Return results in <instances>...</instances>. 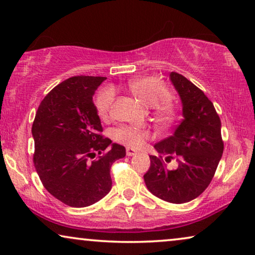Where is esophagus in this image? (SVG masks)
<instances>
[{"label":"esophagus","instance_id":"1","mask_svg":"<svg viewBox=\"0 0 255 255\" xmlns=\"http://www.w3.org/2000/svg\"><path fill=\"white\" fill-rule=\"evenodd\" d=\"M126 153H127L128 157H131V156L136 155V153H137V151H136V150H134V149H131V148H127L126 149Z\"/></svg>","mask_w":255,"mask_h":255}]
</instances>
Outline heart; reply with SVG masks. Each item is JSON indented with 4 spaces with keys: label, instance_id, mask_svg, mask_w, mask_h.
I'll return each instance as SVG.
<instances>
[{
    "label": "heart",
    "instance_id": "heart-1",
    "mask_svg": "<svg viewBox=\"0 0 255 255\" xmlns=\"http://www.w3.org/2000/svg\"><path fill=\"white\" fill-rule=\"evenodd\" d=\"M128 89L136 98L149 107L156 110L157 119L162 123H168L174 117L173 104L168 97L170 91L166 84L158 77L144 76L132 78L128 82ZM114 98L112 89H103L95 99L96 112L99 118L106 119L109 117ZM114 141L131 149H139L149 138V131L132 126H120L113 129Z\"/></svg>",
    "mask_w": 255,
    "mask_h": 255
}]
</instances>
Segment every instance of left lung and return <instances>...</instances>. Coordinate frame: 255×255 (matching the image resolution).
<instances>
[{"label":"left lung","mask_w":255,"mask_h":255,"mask_svg":"<svg viewBox=\"0 0 255 255\" xmlns=\"http://www.w3.org/2000/svg\"><path fill=\"white\" fill-rule=\"evenodd\" d=\"M171 81L182 102L181 124L174 134L155 144L158 156H150L143 175L146 187L157 198L185 203L198 198L213 180L223 155L221 119L202 90L182 75L172 71ZM178 162L175 170L166 162Z\"/></svg>","instance_id":"left-lung-1"}]
</instances>
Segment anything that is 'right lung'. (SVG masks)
<instances>
[{
    "mask_svg": "<svg viewBox=\"0 0 255 255\" xmlns=\"http://www.w3.org/2000/svg\"><path fill=\"white\" fill-rule=\"evenodd\" d=\"M105 80L74 76L63 81L41 100L32 125L39 178L48 193L69 207H88L109 194L111 166L126 156L124 145L104 137L92 102Z\"/></svg>",
    "mask_w": 255,
    "mask_h": 255,
    "instance_id": "obj_1",
    "label": "right lung"
}]
</instances>
